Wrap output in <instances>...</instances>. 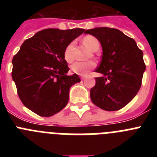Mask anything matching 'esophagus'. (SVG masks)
<instances>
[{
    "instance_id": "obj_1",
    "label": "esophagus",
    "mask_w": 157,
    "mask_h": 157,
    "mask_svg": "<svg viewBox=\"0 0 157 157\" xmlns=\"http://www.w3.org/2000/svg\"><path fill=\"white\" fill-rule=\"evenodd\" d=\"M85 78H86V76L85 75L81 76V79H85Z\"/></svg>"
}]
</instances>
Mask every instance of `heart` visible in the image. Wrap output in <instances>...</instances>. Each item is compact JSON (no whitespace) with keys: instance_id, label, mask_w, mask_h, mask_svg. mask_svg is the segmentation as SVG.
<instances>
[{"instance_id":"obj_1","label":"heart","mask_w":157,"mask_h":157,"mask_svg":"<svg viewBox=\"0 0 157 157\" xmlns=\"http://www.w3.org/2000/svg\"><path fill=\"white\" fill-rule=\"evenodd\" d=\"M82 42L86 46L88 47L93 52H94L100 46L98 40L96 37L90 35L86 36L82 39ZM74 47L75 43L72 41V42L69 43L65 48L64 52H63V58L67 63H71L74 60ZM94 67H95V63L94 61H77L75 62L71 66V69L74 73L78 75H85L91 69L94 68Z\"/></svg>"}]
</instances>
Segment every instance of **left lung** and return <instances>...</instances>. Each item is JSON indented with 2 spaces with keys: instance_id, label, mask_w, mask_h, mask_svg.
<instances>
[{
  "instance_id": "obj_1",
  "label": "left lung",
  "mask_w": 157,
  "mask_h": 157,
  "mask_svg": "<svg viewBox=\"0 0 157 157\" xmlns=\"http://www.w3.org/2000/svg\"><path fill=\"white\" fill-rule=\"evenodd\" d=\"M100 41L103 54L90 90L93 103L105 111H117L132 101L139 91L145 71L143 52L133 38L120 30L96 27L85 31Z\"/></svg>"
}]
</instances>
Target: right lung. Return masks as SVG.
Returning <instances> with one entry per match:
<instances>
[{
	"mask_svg": "<svg viewBox=\"0 0 157 157\" xmlns=\"http://www.w3.org/2000/svg\"><path fill=\"white\" fill-rule=\"evenodd\" d=\"M84 29L49 28L25 40L12 59V77L23 105L40 116L49 117L67 105L69 90L79 82L77 74L67 75L63 58L66 46Z\"/></svg>",
	"mask_w": 157,
	"mask_h": 157,
	"instance_id": "1",
	"label": "right lung"
}]
</instances>
